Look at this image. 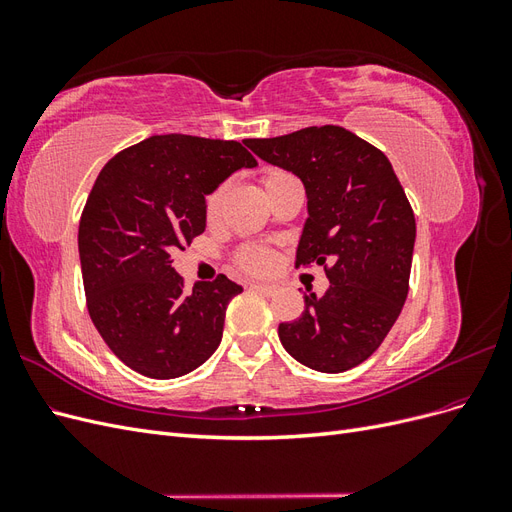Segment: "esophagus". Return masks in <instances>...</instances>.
<instances>
[{
    "mask_svg": "<svg viewBox=\"0 0 512 512\" xmlns=\"http://www.w3.org/2000/svg\"><path fill=\"white\" fill-rule=\"evenodd\" d=\"M252 288L254 290H258V292H262V294H273L275 290H277V286H273V284H265V282H252Z\"/></svg>",
    "mask_w": 512,
    "mask_h": 512,
    "instance_id": "esophagus-1",
    "label": "esophagus"
}]
</instances>
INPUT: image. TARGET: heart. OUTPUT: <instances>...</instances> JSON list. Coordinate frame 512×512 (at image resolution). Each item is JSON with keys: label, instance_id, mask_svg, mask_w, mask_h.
Masks as SVG:
<instances>
[{"label": "heart", "instance_id": "b5f03b06", "mask_svg": "<svg viewBox=\"0 0 512 512\" xmlns=\"http://www.w3.org/2000/svg\"><path fill=\"white\" fill-rule=\"evenodd\" d=\"M280 175H284L282 170H271V173L265 175V183L271 181V179H275V177H280ZM220 203H222V188H218V190L211 192V194L207 196L205 211H207L209 218H213V215L218 213ZM239 265H241L243 269H247V271L262 273V271H267V269L271 267V254H269L267 250H260V247H247V250H243V252L239 254Z\"/></svg>", "mask_w": 512, "mask_h": 512}]
</instances>
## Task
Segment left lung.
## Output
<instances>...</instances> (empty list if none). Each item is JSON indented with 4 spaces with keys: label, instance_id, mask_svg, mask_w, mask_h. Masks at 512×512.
Returning a JSON list of instances; mask_svg holds the SVG:
<instances>
[{
    "label": "left lung",
    "instance_id": "8db88e82",
    "mask_svg": "<svg viewBox=\"0 0 512 512\" xmlns=\"http://www.w3.org/2000/svg\"><path fill=\"white\" fill-rule=\"evenodd\" d=\"M243 143L303 181L307 220L297 267L320 265L331 282L322 297L305 294L299 320L280 324L282 346L322 374L361 365L406 303L416 239L414 213L389 158L339 126Z\"/></svg>",
    "mask_w": 512,
    "mask_h": 512
}]
</instances>
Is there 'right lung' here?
<instances>
[{
  "label": "right lung",
  "instance_id": "obj_1",
  "mask_svg": "<svg viewBox=\"0 0 512 512\" xmlns=\"http://www.w3.org/2000/svg\"><path fill=\"white\" fill-rule=\"evenodd\" d=\"M254 166L237 141L158 134L100 170L79 224L87 309L106 346L138 374L179 378L218 350L226 307L243 288L220 275L185 292L170 254L205 232V196Z\"/></svg>",
  "mask_w": 512,
  "mask_h": 512
}]
</instances>
